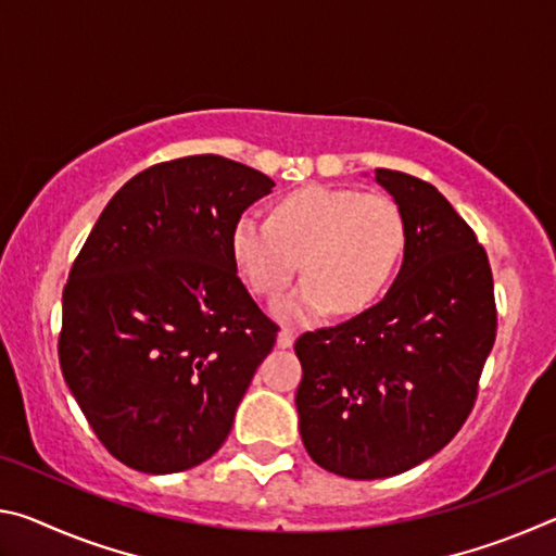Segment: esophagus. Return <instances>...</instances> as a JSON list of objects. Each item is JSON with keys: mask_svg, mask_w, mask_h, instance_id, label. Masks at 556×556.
<instances>
[{"mask_svg": "<svg viewBox=\"0 0 556 556\" xmlns=\"http://www.w3.org/2000/svg\"><path fill=\"white\" fill-rule=\"evenodd\" d=\"M277 345L279 348H291L294 345V331H289V328H281L277 333Z\"/></svg>", "mask_w": 556, "mask_h": 556, "instance_id": "1", "label": "esophagus"}]
</instances>
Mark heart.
Segmentation results:
<instances>
[{"label": "heart", "mask_w": 556, "mask_h": 556, "mask_svg": "<svg viewBox=\"0 0 556 556\" xmlns=\"http://www.w3.org/2000/svg\"><path fill=\"white\" fill-rule=\"evenodd\" d=\"M404 218L388 195L306 186L281 199L271 220L244 213L230 230L232 262L250 289L271 296L296 275L306 279L271 301L281 324H304L336 308H368L390 285L404 252Z\"/></svg>", "instance_id": "obj_1"}]
</instances>
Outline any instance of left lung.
I'll list each match as a JSON object with an SVG mask.
<instances>
[{
	"label": "left lung",
	"mask_w": 556,
	"mask_h": 556,
	"mask_svg": "<svg viewBox=\"0 0 556 556\" xmlns=\"http://www.w3.org/2000/svg\"><path fill=\"white\" fill-rule=\"evenodd\" d=\"M404 218L402 267L378 304L299 336V434L353 481L397 476L444 448L473 407L495 343L493 275L434 186L375 168Z\"/></svg>",
	"instance_id": "left-lung-1"
}]
</instances>
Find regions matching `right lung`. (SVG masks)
<instances>
[{
    "instance_id": "add662e5",
    "label": "right lung",
    "mask_w": 556,
    "mask_h": 556,
    "mask_svg": "<svg viewBox=\"0 0 556 556\" xmlns=\"http://www.w3.org/2000/svg\"><path fill=\"white\" fill-rule=\"evenodd\" d=\"M271 186L215 154L156 164L112 195L73 262L61 370L125 466L178 473L228 439L277 341L238 277L230 230Z\"/></svg>"
}]
</instances>
